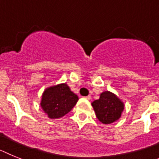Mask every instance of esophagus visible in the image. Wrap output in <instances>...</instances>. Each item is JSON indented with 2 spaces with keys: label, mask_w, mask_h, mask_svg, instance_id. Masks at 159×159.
I'll list each match as a JSON object with an SVG mask.
<instances>
[{
  "label": "esophagus",
  "mask_w": 159,
  "mask_h": 159,
  "mask_svg": "<svg viewBox=\"0 0 159 159\" xmlns=\"http://www.w3.org/2000/svg\"><path fill=\"white\" fill-rule=\"evenodd\" d=\"M84 98L87 99V100H90L91 97H90V95H88V96H86V97H84Z\"/></svg>",
  "instance_id": "34e87169"
}]
</instances>
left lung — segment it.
<instances>
[{
  "mask_svg": "<svg viewBox=\"0 0 159 159\" xmlns=\"http://www.w3.org/2000/svg\"><path fill=\"white\" fill-rule=\"evenodd\" d=\"M98 119L103 124L117 121L123 111L124 105L118 97L109 91L101 93L100 98L92 102Z\"/></svg>",
  "mask_w": 159,
  "mask_h": 159,
  "instance_id": "obj_1",
  "label": "left lung"
}]
</instances>
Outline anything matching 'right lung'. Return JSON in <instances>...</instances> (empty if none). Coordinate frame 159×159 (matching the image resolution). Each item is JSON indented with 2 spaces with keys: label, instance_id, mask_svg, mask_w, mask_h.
Returning a JSON list of instances; mask_svg holds the SVG:
<instances>
[{
  "label": "right lung",
  "instance_id": "add662e5",
  "mask_svg": "<svg viewBox=\"0 0 159 159\" xmlns=\"http://www.w3.org/2000/svg\"><path fill=\"white\" fill-rule=\"evenodd\" d=\"M78 101V97L66 84L55 85L45 90L41 106L50 118H58L68 114Z\"/></svg>",
  "mask_w": 159,
  "mask_h": 159
}]
</instances>
